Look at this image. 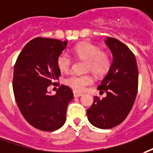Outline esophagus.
<instances>
[{
  "instance_id": "obj_1",
  "label": "esophagus",
  "mask_w": 153,
  "mask_h": 153,
  "mask_svg": "<svg viewBox=\"0 0 153 153\" xmlns=\"http://www.w3.org/2000/svg\"><path fill=\"white\" fill-rule=\"evenodd\" d=\"M82 95H83V94H81V93L76 92V91H74V97H80Z\"/></svg>"
}]
</instances>
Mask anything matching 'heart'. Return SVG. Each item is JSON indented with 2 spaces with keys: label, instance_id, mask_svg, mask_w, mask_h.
Returning <instances> with one entry per match:
<instances>
[{
  "label": "heart",
  "instance_id": "1",
  "mask_svg": "<svg viewBox=\"0 0 153 153\" xmlns=\"http://www.w3.org/2000/svg\"><path fill=\"white\" fill-rule=\"evenodd\" d=\"M73 53L77 58L86 60V69H90L96 75L105 74L111 64L110 56L102 53L100 48L90 42H81L76 45L73 49ZM57 65L62 72H67L72 65V58L68 53L63 52L57 59ZM64 83L73 90L82 91L86 86L93 83V79L87 74H71L65 79Z\"/></svg>",
  "mask_w": 153,
  "mask_h": 153
}]
</instances>
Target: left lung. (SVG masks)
Masks as SVG:
<instances>
[{
	"label": "left lung",
	"mask_w": 153,
	"mask_h": 153,
	"mask_svg": "<svg viewBox=\"0 0 153 153\" xmlns=\"http://www.w3.org/2000/svg\"><path fill=\"white\" fill-rule=\"evenodd\" d=\"M105 43L112 54L106 76L98 90L106 93L102 100L94 97L87 111L88 120L97 128L110 129L120 124L128 116L137 94L138 68L133 53L124 43L107 37Z\"/></svg>",
	"instance_id": "obj_1"
}]
</instances>
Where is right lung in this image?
I'll list each match as a JSON object with an SVG mask.
<instances>
[{"instance_id":"1","label":"right lung","mask_w":153,"mask_h":153,"mask_svg":"<svg viewBox=\"0 0 153 153\" xmlns=\"http://www.w3.org/2000/svg\"><path fill=\"white\" fill-rule=\"evenodd\" d=\"M68 41L36 37L27 42L16 59L13 92L20 111L33 127L53 131L66 121V111L73 100L71 89L61 85L55 95L48 87L59 79L57 59Z\"/></svg>"}]
</instances>
